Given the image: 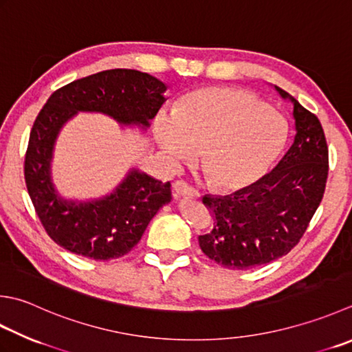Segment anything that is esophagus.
<instances>
[{"mask_svg": "<svg viewBox=\"0 0 352 352\" xmlns=\"http://www.w3.org/2000/svg\"><path fill=\"white\" fill-rule=\"evenodd\" d=\"M174 192L177 195L184 197V198H198L199 197V192L194 188V186H190L183 180H177L174 183Z\"/></svg>", "mask_w": 352, "mask_h": 352, "instance_id": "esophagus-1", "label": "esophagus"}]
</instances>
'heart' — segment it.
Instances as JSON below:
<instances>
[{
    "label": "heart",
    "instance_id": "b5f03b06",
    "mask_svg": "<svg viewBox=\"0 0 352 352\" xmlns=\"http://www.w3.org/2000/svg\"><path fill=\"white\" fill-rule=\"evenodd\" d=\"M154 135L172 160H190L201 147L199 164L208 182L238 190L259 180L276 160L287 125L245 89L209 87L184 96L174 114H158Z\"/></svg>",
    "mask_w": 352,
    "mask_h": 352
}]
</instances>
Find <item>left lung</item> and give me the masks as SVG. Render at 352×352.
Instances as JSON below:
<instances>
[{
    "label": "left lung",
    "instance_id": "obj_1",
    "mask_svg": "<svg viewBox=\"0 0 352 352\" xmlns=\"http://www.w3.org/2000/svg\"><path fill=\"white\" fill-rule=\"evenodd\" d=\"M293 105L294 142L272 172L226 197L204 195L213 229L198 236L209 259L249 270L284 256L304 236L325 192L328 146L318 117L279 87Z\"/></svg>",
    "mask_w": 352,
    "mask_h": 352
}]
</instances>
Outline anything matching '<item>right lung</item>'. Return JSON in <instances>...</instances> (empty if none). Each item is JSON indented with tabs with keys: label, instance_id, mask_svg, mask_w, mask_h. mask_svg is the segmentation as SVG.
I'll return each instance as SVG.
<instances>
[{
	"label": "right lung",
	"instance_id": "obj_1",
	"mask_svg": "<svg viewBox=\"0 0 352 352\" xmlns=\"http://www.w3.org/2000/svg\"><path fill=\"white\" fill-rule=\"evenodd\" d=\"M166 88L148 73L116 68L56 89L39 111L25 153V184L48 236L65 250L94 261L123 256L172 195L169 182L131 169L109 195L91 201L62 198L52 182L53 149L60 128L84 111L146 129L166 102Z\"/></svg>",
	"mask_w": 352,
	"mask_h": 352
}]
</instances>
